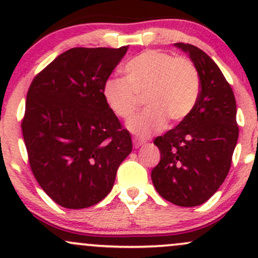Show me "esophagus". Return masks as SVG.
Masks as SVG:
<instances>
[{
    "mask_svg": "<svg viewBox=\"0 0 258 258\" xmlns=\"http://www.w3.org/2000/svg\"><path fill=\"white\" fill-rule=\"evenodd\" d=\"M144 144H146V142H144V141H142V139H138V138H133V146H135V148L143 147Z\"/></svg>",
    "mask_w": 258,
    "mask_h": 258,
    "instance_id": "obj_1",
    "label": "esophagus"
}]
</instances>
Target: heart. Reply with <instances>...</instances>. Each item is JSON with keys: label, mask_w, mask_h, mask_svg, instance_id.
I'll return each instance as SVG.
<instances>
[{"label": "heart", "mask_w": 258, "mask_h": 258, "mask_svg": "<svg viewBox=\"0 0 258 258\" xmlns=\"http://www.w3.org/2000/svg\"><path fill=\"white\" fill-rule=\"evenodd\" d=\"M125 79L106 80L103 96L110 110L122 120L131 119L144 99L148 108L128 122V128L148 137L174 125L190 114L200 94V75L189 58L149 49L126 64Z\"/></svg>", "instance_id": "1"}]
</instances>
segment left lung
<instances>
[{"mask_svg":"<svg viewBox=\"0 0 258 258\" xmlns=\"http://www.w3.org/2000/svg\"><path fill=\"white\" fill-rule=\"evenodd\" d=\"M189 53L200 75V94L190 114L154 144L161 159L152 180L164 199L178 206L204 204L226 179L239 137L236 103L230 85L205 52L174 43Z\"/></svg>","mask_w":258,"mask_h":258,"instance_id":"8db88e82","label":"left lung"}]
</instances>
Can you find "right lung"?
I'll list each match as a JSON object with an SVG mask.
<instances>
[{"label":"right lung","instance_id":"right-lung-1","mask_svg":"<svg viewBox=\"0 0 258 258\" xmlns=\"http://www.w3.org/2000/svg\"><path fill=\"white\" fill-rule=\"evenodd\" d=\"M127 49L75 47L47 65L29 87L22 120L29 164L44 193L67 209L104 199L132 152L130 132L103 96Z\"/></svg>","mask_w":258,"mask_h":258}]
</instances>
